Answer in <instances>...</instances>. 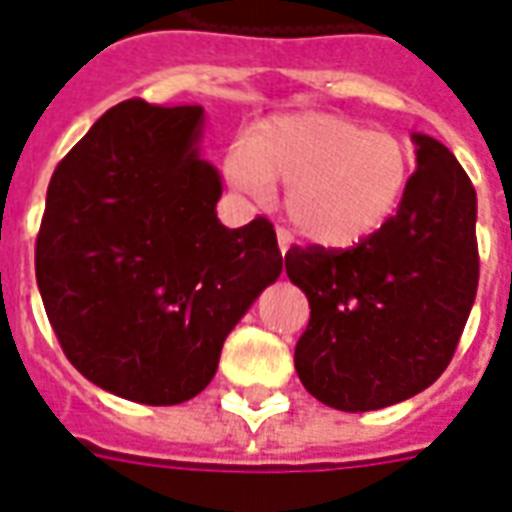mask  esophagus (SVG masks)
I'll use <instances>...</instances> for the list:
<instances>
[{
  "instance_id": "obj_1",
  "label": "esophagus",
  "mask_w": 512,
  "mask_h": 512,
  "mask_svg": "<svg viewBox=\"0 0 512 512\" xmlns=\"http://www.w3.org/2000/svg\"><path fill=\"white\" fill-rule=\"evenodd\" d=\"M276 244L282 249V255H285L290 244H293V236H290V230L287 227H276Z\"/></svg>"
}]
</instances>
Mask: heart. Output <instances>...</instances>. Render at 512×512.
<instances>
[{
	"mask_svg": "<svg viewBox=\"0 0 512 512\" xmlns=\"http://www.w3.org/2000/svg\"><path fill=\"white\" fill-rule=\"evenodd\" d=\"M410 173L404 140L333 113L266 121L227 160V176L246 195L287 187L293 227L323 246H352L377 233L401 206Z\"/></svg>",
	"mask_w": 512,
	"mask_h": 512,
	"instance_id": "b5f03b06",
	"label": "heart"
}]
</instances>
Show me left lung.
I'll use <instances>...</instances> for the list:
<instances>
[{"instance_id": "8db88e82", "label": "left lung", "mask_w": 512, "mask_h": 512, "mask_svg": "<svg viewBox=\"0 0 512 512\" xmlns=\"http://www.w3.org/2000/svg\"><path fill=\"white\" fill-rule=\"evenodd\" d=\"M412 140L418 170L377 233L347 249L309 244L285 255L312 309L295 372L333 410H382L426 391L448 369L475 304V187L439 140Z\"/></svg>"}]
</instances>
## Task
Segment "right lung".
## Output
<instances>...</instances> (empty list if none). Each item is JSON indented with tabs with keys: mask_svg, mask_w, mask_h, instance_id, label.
<instances>
[{
	"mask_svg": "<svg viewBox=\"0 0 512 512\" xmlns=\"http://www.w3.org/2000/svg\"><path fill=\"white\" fill-rule=\"evenodd\" d=\"M200 105L124 100L56 165L34 244L48 323L75 369L138 404H181L282 274L274 225L217 219Z\"/></svg>",
	"mask_w": 512,
	"mask_h": 512,
	"instance_id": "obj_1",
	"label": "right lung"
}]
</instances>
